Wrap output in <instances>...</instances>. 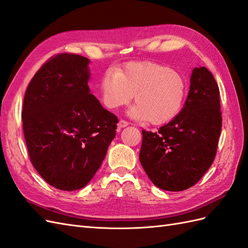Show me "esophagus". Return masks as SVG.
I'll return each mask as SVG.
<instances>
[{"mask_svg": "<svg viewBox=\"0 0 248 248\" xmlns=\"http://www.w3.org/2000/svg\"><path fill=\"white\" fill-rule=\"evenodd\" d=\"M128 124H129V123L126 122V120L120 119L119 123H118V128H124V126H126Z\"/></svg>", "mask_w": 248, "mask_h": 248, "instance_id": "esophagus-1", "label": "esophagus"}]
</instances>
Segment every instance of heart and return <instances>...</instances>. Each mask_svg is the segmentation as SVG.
<instances>
[{
  "label": "heart",
  "instance_id": "b5f03b06",
  "mask_svg": "<svg viewBox=\"0 0 248 248\" xmlns=\"http://www.w3.org/2000/svg\"><path fill=\"white\" fill-rule=\"evenodd\" d=\"M186 81L174 69L153 62H131L115 72L105 73L100 81L101 98L109 109L136 104L131 115L152 124L175 118L186 97Z\"/></svg>",
  "mask_w": 248,
  "mask_h": 248
}]
</instances>
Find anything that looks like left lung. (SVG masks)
Segmentation results:
<instances>
[{
    "label": "left lung",
    "mask_w": 248,
    "mask_h": 248,
    "mask_svg": "<svg viewBox=\"0 0 248 248\" xmlns=\"http://www.w3.org/2000/svg\"><path fill=\"white\" fill-rule=\"evenodd\" d=\"M221 128L217 81L205 67L195 68L178 115L157 132L142 130L139 160L150 180L172 192L195 186L214 162Z\"/></svg>",
    "instance_id": "obj_1"
}]
</instances>
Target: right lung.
<instances>
[{"label": "right lung", "mask_w": 248, "mask_h": 248, "mask_svg": "<svg viewBox=\"0 0 248 248\" xmlns=\"http://www.w3.org/2000/svg\"><path fill=\"white\" fill-rule=\"evenodd\" d=\"M89 62L73 53L50 58L30 80L22 109L31 163L50 186L69 192L93 178L118 123L89 90Z\"/></svg>", "instance_id": "right-lung-1"}]
</instances>
